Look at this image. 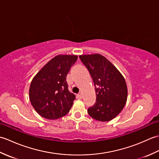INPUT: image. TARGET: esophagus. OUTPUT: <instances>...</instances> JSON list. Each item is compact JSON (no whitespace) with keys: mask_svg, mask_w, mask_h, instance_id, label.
Listing matches in <instances>:
<instances>
[{"mask_svg":"<svg viewBox=\"0 0 159 159\" xmlns=\"http://www.w3.org/2000/svg\"><path fill=\"white\" fill-rule=\"evenodd\" d=\"M76 98H77L78 99H82V98H83L82 94H80V93L77 94V95H76Z\"/></svg>","mask_w":159,"mask_h":159,"instance_id":"obj_1","label":"esophagus"}]
</instances>
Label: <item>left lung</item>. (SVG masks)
Returning a JSON list of instances; mask_svg holds the SVG:
<instances>
[{"instance_id":"8db88e82","label":"left lung","mask_w":159,"mask_h":159,"mask_svg":"<svg viewBox=\"0 0 159 159\" xmlns=\"http://www.w3.org/2000/svg\"><path fill=\"white\" fill-rule=\"evenodd\" d=\"M92 76L95 86L96 102L88 109L94 120L108 121L116 117L126 104L128 89L119 70L100 54L79 56Z\"/></svg>"}]
</instances>
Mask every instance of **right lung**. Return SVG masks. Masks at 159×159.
<instances>
[{
	"instance_id": "add662e5",
	"label": "right lung",
	"mask_w": 159,
	"mask_h": 159,
	"mask_svg": "<svg viewBox=\"0 0 159 159\" xmlns=\"http://www.w3.org/2000/svg\"><path fill=\"white\" fill-rule=\"evenodd\" d=\"M77 58L76 55H57L33 79L29 88V99L42 117L56 120L65 116L70 111L76 96L69 92L66 76Z\"/></svg>"
}]
</instances>
